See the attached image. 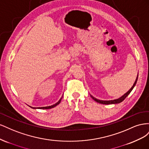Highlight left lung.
<instances>
[{"mask_svg":"<svg viewBox=\"0 0 149 149\" xmlns=\"http://www.w3.org/2000/svg\"><path fill=\"white\" fill-rule=\"evenodd\" d=\"M137 79H138V75H137V78H136V81H135V83H134V84H133V86H132V87L130 88L129 91L126 93L125 94H124V95L123 96H121L120 97H119V99H117V100H111V101H101V100H97V99H96L95 97H94L93 96H92L91 95V97L93 99V100L95 101H96L97 102H99V103H100V104H118V103H120V102H123L125 99V97H127L129 94H130V93L132 91V90L133 89V88H134V86H135V85H136V83H137Z\"/></svg>","mask_w":149,"mask_h":149,"instance_id":"left-lung-1","label":"left lung"}]
</instances>
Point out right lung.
<instances>
[{"instance_id": "add662e5", "label": "right lung", "mask_w": 149, "mask_h": 149, "mask_svg": "<svg viewBox=\"0 0 149 149\" xmlns=\"http://www.w3.org/2000/svg\"><path fill=\"white\" fill-rule=\"evenodd\" d=\"M61 99H62V97L60 99V100H59V101H58V102H56V104H53V105H52V106H47V107H31V106H30V107H31V108H33V109H51V108H53V107H55V106H56L57 105H58L60 103V102H61Z\"/></svg>"}]
</instances>
